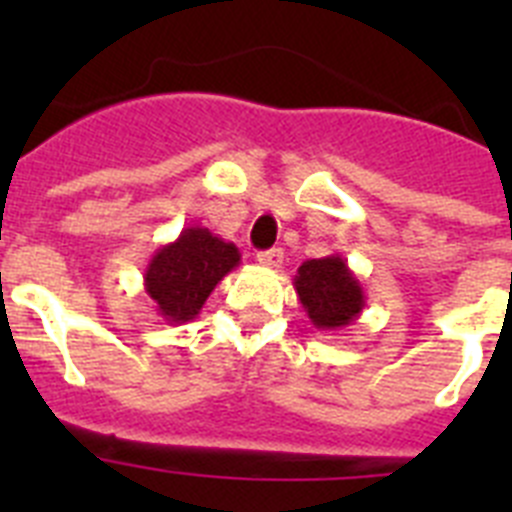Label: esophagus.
Segmentation results:
<instances>
[{
    "instance_id": "1",
    "label": "esophagus",
    "mask_w": 512,
    "mask_h": 512,
    "mask_svg": "<svg viewBox=\"0 0 512 512\" xmlns=\"http://www.w3.org/2000/svg\"><path fill=\"white\" fill-rule=\"evenodd\" d=\"M256 261L266 269H279L284 261V251L282 248H269V251H259L256 253Z\"/></svg>"
}]
</instances>
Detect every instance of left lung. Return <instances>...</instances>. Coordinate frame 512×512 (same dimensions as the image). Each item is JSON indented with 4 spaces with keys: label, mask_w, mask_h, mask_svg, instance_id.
I'll return each mask as SVG.
<instances>
[{
    "label": "left lung",
    "mask_w": 512,
    "mask_h": 512,
    "mask_svg": "<svg viewBox=\"0 0 512 512\" xmlns=\"http://www.w3.org/2000/svg\"><path fill=\"white\" fill-rule=\"evenodd\" d=\"M295 289L307 318L318 330L348 328L359 320L366 305L361 282L338 253L305 261L297 269Z\"/></svg>",
    "instance_id": "left-lung-1"
}]
</instances>
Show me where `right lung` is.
Returning <instances> with one entry per match:
<instances>
[{"mask_svg":"<svg viewBox=\"0 0 512 512\" xmlns=\"http://www.w3.org/2000/svg\"><path fill=\"white\" fill-rule=\"evenodd\" d=\"M238 264L241 251L235 243L217 238L202 225H192L153 253L143 287L166 323L182 325L200 315L212 289Z\"/></svg>","mask_w":512,"mask_h":512,"instance_id":"add662e5","label":"right lung"}]
</instances>
